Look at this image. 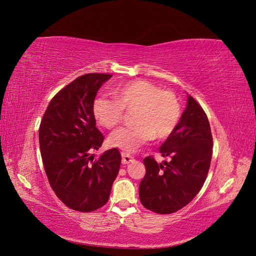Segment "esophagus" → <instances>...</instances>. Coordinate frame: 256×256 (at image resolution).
Returning a JSON list of instances; mask_svg holds the SVG:
<instances>
[{"mask_svg":"<svg viewBox=\"0 0 256 256\" xmlns=\"http://www.w3.org/2000/svg\"><path fill=\"white\" fill-rule=\"evenodd\" d=\"M122 164H130V162L134 161V157L130 156V154L126 152H122Z\"/></svg>","mask_w":256,"mask_h":256,"instance_id":"34e87169","label":"esophagus"}]
</instances>
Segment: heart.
<instances>
[{
    "label": "heart",
    "mask_w": 256,
    "mask_h": 256,
    "mask_svg": "<svg viewBox=\"0 0 256 256\" xmlns=\"http://www.w3.org/2000/svg\"><path fill=\"white\" fill-rule=\"evenodd\" d=\"M114 99L99 96L92 104V113L99 125L115 127L122 120V109L134 108V126L115 130L109 143L122 150L134 152L138 147L154 138H164L176 127L180 108L172 92L159 90L146 80H132L113 90Z\"/></svg>",
    "instance_id": "1"
}]
</instances>
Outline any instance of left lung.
Wrapping results in <instances>:
<instances>
[{
	"instance_id": "8db88e82",
	"label": "left lung",
	"mask_w": 256,
	"mask_h": 256,
	"mask_svg": "<svg viewBox=\"0 0 256 256\" xmlns=\"http://www.w3.org/2000/svg\"><path fill=\"white\" fill-rule=\"evenodd\" d=\"M168 162L152 157L143 162L146 174L138 194L143 206L157 214H172L189 204L206 180L212 154V136L204 110L188 95L176 127L159 147Z\"/></svg>"
}]
</instances>
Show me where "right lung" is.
Returning <instances> with one entry per match:
<instances>
[{
  "label": "right lung",
  "mask_w": 256,
  "mask_h": 256,
  "mask_svg": "<svg viewBox=\"0 0 256 256\" xmlns=\"http://www.w3.org/2000/svg\"><path fill=\"white\" fill-rule=\"evenodd\" d=\"M112 76L86 74L52 98L40 127V146L49 184L67 207L88 212L109 200L122 156L118 148L94 161L104 138L96 127L92 104L98 90Z\"/></svg>",
  "instance_id": "add662e5"
}]
</instances>
